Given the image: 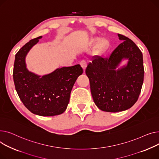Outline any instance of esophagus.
I'll return each instance as SVG.
<instances>
[{"instance_id": "34e87169", "label": "esophagus", "mask_w": 159, "mask_h": 159, "mask_svg": "<svg viewBox=\"0 0 159 159\" xmlns=\"http://www.w3.org/2000/svg\"><path fill=\"white\" fill-rule=\"evenodd\" d=\"M80 65H81V66L82 67V68L83 69V70H85L86 67H87V62L85 60H82L80 62Z\"/></svg>"}]
</instances>
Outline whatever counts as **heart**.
<instances>
[{"instance_id":"heart-1","label":"heart","mask_w":159,"mask_h":159,"mask_svg":"<svg viewBox=\"0 0 159 159\" xmlns=\"http://www.w3.org/2000/svg\"><path fill=\"white\" fill-rule=\"evenodd\" d=\"M98 42L96 46V49L97 51L101 52L105 51L109 45V42L106 39H102L99 40V38H93L90 40V44H94Z\"/></svg>"}]
</instances>
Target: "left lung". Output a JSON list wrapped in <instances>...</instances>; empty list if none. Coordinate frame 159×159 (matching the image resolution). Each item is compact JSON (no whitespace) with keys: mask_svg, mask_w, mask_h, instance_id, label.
Listing matches in <instances>:
<instances>
[{"mask_svg":"<svg viewBox=\"0 0 159 159\" xmlns=\"http://www.w3.org/2000/svg\"><path fill=\"white\" fill-rule=\"evenodd\" d=\"M123 40L108 58H92L85 72L96 105L101 110L117 112L131 108L138 99L144 80L142 52L128 37L118 34ZM127 64L118 68L123 60Z\"/></svg>","mask_w":159,"mask_h":159,"instance_id":"8db88e82","label":"left lung"}]
</instances>
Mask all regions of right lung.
I'll use <instances>...</instances> for the list:
<instances>
[{"instance_id":"obj_1","label":"right lung","mask_w":159,"mask_h":159,"mask_svg":"<svg viewBox=\"0 0 159 159\" xmlns=\"http://www.w3.org/2000/svg\"><path fill=\"white\" fill-rule=\"evenodd\" d=\"M42 37L31 40L16 54L13 80L18 96L31 112L41 116H54L67 109L74 84L83 70L79 64L58 68L42 76L28 70L26 55Z\"/></svg>"}]
</instances>
